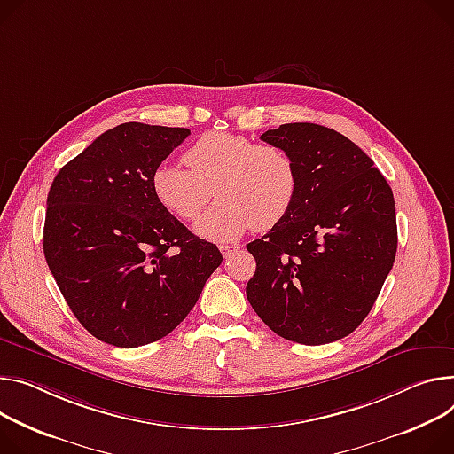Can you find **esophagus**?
<instances>
[{
  "label": "esophagus",
  "mask_w": 454,
  "mask_h": 454,
  "mask_svg": "<svg viewBox=\"0 0 454 454\" xmlns=\"http://www.w3.org/2000/svg\"><path fill=\"white\" fill-rule=\"evenodd\" d=\"M219 250L224 259H230L233 254H237L240 250V246L239 244H221Z\"/></svg>",
  "instance_id": "esophagus-1"
}]
</instances>
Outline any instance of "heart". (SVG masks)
<instances>
[{
  "instance_id": "heart-1",
  "label": "heart",
  "mask_w": 454,
  "mask_h": 454,
  "mask_svg": "<svg viewBox=\"0 0 454 454\" xmlns=\"http://www.w3.org/2000/svg\"><path fill=\"white\" fill-rule=\"evenodd\" d=\"M184 162L190 170L159 164L152 174V192L162 208L192 223L215 188L221 200L195 226L206 239L230 240L254 226L268 231L287 215L297 197L292 155L270 143L208 132L184 152Z\"/></svg>"
}]
</instances>
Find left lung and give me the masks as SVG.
Here are the masks:
<instances>
[{
	"mask_svg": "<svg viewBox=\"0 0 454 454\" xmlns=\"http://www.w3.org/2000/svg\"><path fill=\"white\" fill-rule=\"evenodd\" d=\"M292 155V210L246 248L257 270L246 286L262 322L292 342L348 337L373 308L396 255V214L384 176L346 136L287 122L261 136Z\"/></svg>",
	"mask_w": 454,
	"mask_h": 454,
	"instance_id": "left-lung-1",
	"label": "left lung"
}]
</instances>
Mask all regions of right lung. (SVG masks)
<instances>
[{
  "mask_svg": "<svg viewBox=\"0 0 454 454\" xmlns=\"http://www.w3.org/2000/svg\"><path fill=\"white\" fill-rule=\"evenodd\" d=\"M188 129L122 122L58 172L43 252L59 292L90 335L137 348L172 333L223 262L152 192V174Z\"/></svg>",
  "mask_w": 454,
  "mask_h": 454,
  "instance_id": "obj_1",
  "label": "right lung"
}]
</instances>
